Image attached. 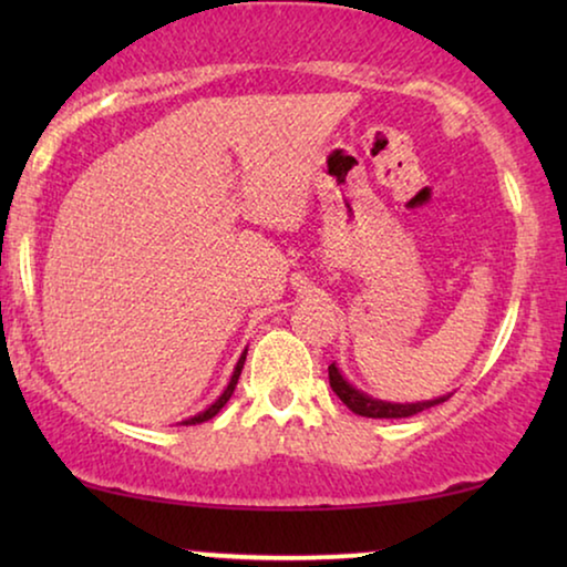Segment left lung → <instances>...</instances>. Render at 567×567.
<instances>
[{
	"label": "left lung",
	"mask_w": 567,
	"mask_h": 567,
	"mask_svg": "<svg viewBox=\"0 0 567 567\" xmlns=\"http://www.w3.org/2000/svg\"><path fill=\"white\" fill-rule=\"evenodd\" d=\"M328 374H330L332 392L343 400V405L348 410H353L355 415H363V417H410V415H417V413H423V410L441 405V402L449 400V394H444V398L425 400V402H384V400L369 398V394L355 390L353 384H348L346 377L340 374L336 363H330Z\"/></svg>",
	"instance_id": "obj_1"
}]
</instances>
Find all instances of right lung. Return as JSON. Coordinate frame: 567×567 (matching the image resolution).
Wrapping results in <instances>:
<instances>
[{
    "label": "right lung",
    "mask_w": 567,
    "mask_h": 567,
    "mask_svg": "<svg viewBox=\"0 0 567 567\" xmlns=\"http://www.w3.org/2000/svg\"><path fill=\"white\" fill-rule=\"evenodd\" d=\"M245 359H247V351L239 355V361H237V367H235V374H231V379H229V384H227V390H224L221 394H219V400L214 402V405H208L204 413H198V415H193V417H188V421H183L181 425H196V423H206V421H212V417L219 413V410L227 405L229 402V398H231V392H235V386H237V379H239V374H243V367H245Z\"/></svg>",
    "instance_id": "obj_1"
}]
</instances>
